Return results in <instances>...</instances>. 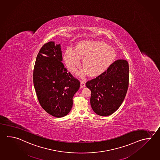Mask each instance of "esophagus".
I'll use <instances>...</instances> for the list:
<instances>
[{"mask_svg": "<svg viewBox=\"0 0 160 160\" xmlns=\"http://www.w3.org/2000/svg\"><path fill=\"white\" fill-rule=\"evenodd\" d=\"M80 87L81 88H84L85 87V82L84 81H82V80L80 81Z\"/></svg>", "mask_w": 160, "mask_h": 160, "instance_id": "34e87169", "label": "esophagus"}]
</instances>
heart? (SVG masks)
Wrapping results in <instances>:
<instances>
[{
    "label": "heart",
    "mask_w": 160,
    "mask_h": 160,
    "mask_svg": "<svg viewBox=\"0 0 160 160\" xmlns=\"http://www.w3.org/2000/svg\"><path fill=\"white\" fill-rule=\"evenodd\" d=\"M115 57V51L108 44L100 41L82 42L77 46L75 51L68 48L64 60L71 71H75L80 66V59H83L82 66L90 76H96L104 72L111 64Z\"/></svg>",
    "instance_id": "1"
}]
</instances>
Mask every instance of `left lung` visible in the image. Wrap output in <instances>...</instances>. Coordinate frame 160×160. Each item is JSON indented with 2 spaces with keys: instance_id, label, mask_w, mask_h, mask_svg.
Here are the masks:
<instances>
[{
  "instance_id": "8db88e82",
  "label": "left lung",
  "mask_w": 160,
  "mask_h": 160,
  "mask_svg": "<svg viewBox=\"0 0 160 160\" xmlns=\"http://www.w3.org/2000/svg\"><path fill=\"white\" fill-rule=\"evenodd\" d=\"M129 84V66L124 59H118L96 78L88 80L91 91V105L97 114L109 116L118 110L126 95Z\"/></svg>"
}]
</instances>
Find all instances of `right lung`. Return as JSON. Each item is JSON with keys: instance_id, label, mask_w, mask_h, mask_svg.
<instances>
[{"instance_id": "1", "label": "right lung", "mask_w": 160, "mask_h": 160, "mask_svg": "<svg viewBox=\"0 0 160 160\" xmlns=\"http://www.w3.org/2000/svg\"><path fill=\"white\" fill-rule=\"evenodd\" d=\"M60 45L54 42L44 44L37 56L33 83L40 105L56 118L66 116L72 109V98L80 82L62 62Z\"/></svg>"}]
</instances>
